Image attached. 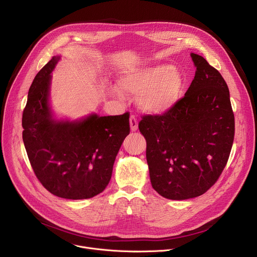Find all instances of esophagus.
I'll use <instances>...</instances> for the list:
<instances>
[{
    "instance_id": "esophagus-1",
    "label": "esophagus",
    "mask_w": 257,
    "mask_h": 257,
    "mask_svg": "<svg viewBox=\"0 0 257 257\" xmlns=\"http://www.w3.org/2000/svg\"><path fill=\"white\" fill-rule=\"evenodd\" d=\"M130 128L131 131H136L138 129V119L134 115H131L130 117Z\"/></svg>"
}]
</instances>
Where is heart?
I'll return each instance as SVG.
<instances>
[{
    "label": "heart",
    "mask_w": 257,
    "mask_h": 257,
    "mask_svg": "<svg viewBox=\"0 0 257 257\" xmlns=\"http://www.w3.org/2000/svg\"><path fill=\"white\" fill-rule=\"evenodd\" d=\"M119 85L127 93L138 94L139 107L145 113L164 114L179 101L184 77L169 65L129 68L122 72Z\"/></svg>",
    "instance_id": "heart-1"
}]
</instances>
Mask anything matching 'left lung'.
I'll return each mask as SVG.
<instances>
[{
  "instance_id": "left-lung-1",
  "label": "left lung",
  "mask_w": 257,
  "mask_h": 257,
  "mask_svg": "<svg viewBox=\"0 0 257 257\" xmlns=\"http://www.w3.org/2000/svg\"><path fill=\"white\" fill-rule=\"evenodd\" d=\"M185 95L162 115H144L139 131L146 140L153 188L163 197L184 200L205 193L230 157L235 119L228 85L215 68L196 54Z\"/></svg>"
}]
</instances>
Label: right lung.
I'll list each match as a JSON object with an SVG mask.
<instances>
[{"mask_svg": "<svg viewBox=\"0 0 257 257\" xmlns=\"http://www.w3.org/2000/svg\"><path fill=\"white\" fill-rule=\"evenodd\" d=\"M59 60L53 57L32 81L22 115L23 142L33 172L48 191L66 199L91 198L111 180L115 159L130 133L129 113L56 121L49 91Z\"/></svg>", "mask_w": 257, "mask_h": 257, "instance_id": "obj_1", "label": "right lung"}]
</instances>
